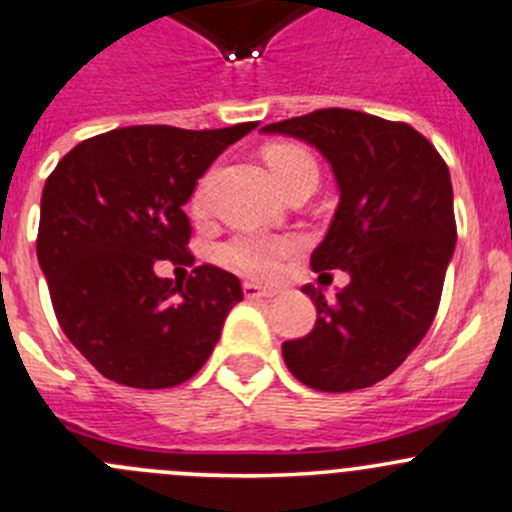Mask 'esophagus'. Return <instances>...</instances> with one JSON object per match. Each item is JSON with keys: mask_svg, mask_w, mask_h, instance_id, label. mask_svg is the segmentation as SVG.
I'll return each instance as SVG.
<instances>
[{"mask_svg": "<svg viewBox=\"0 0 512 512\" xmlns=\"http://www.w3.org/2000/svg\"><path fill=\"white\" fill-rule=\"evenodd\" d=\"M278 293H281L278 288H263V286H256V283H244V295L249 300L273 298V295H278Z\"/></svg>", "mask_w": 512, "mask_h": 512, "instance_id": "34e87169", "label": "esophagus"}]
</instances>
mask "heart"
<instances>
[{"label": "heart", "instance_id": "b5f03b06", "mask_svg": "<svg viewBox=\"0 0 512 512\" xmlns=\"http://www.w3.org/2000/svg\"><path fill=\"white\" fill-rule=\"evenodd\" d=\"M268 167H271L273 177L278 179V184H286L288 179L305 175H318V167L315 160L310 157L308 150L298 145H273L266 150ZM209 204V177H204L199 182V187L194 189L192 197V209L197 214L207 212ZM295 244L291 239H283V236H268V234H239L231 241H226L221 246V261L229 263L236 271L246 273V276L254 278H273L281 268V258L293 254Z\"/></svg>", "mask_w": 512, "mask_h": 512}]
</instances>
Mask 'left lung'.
I'll return each mask as SVG.
<instances>
[{
  "label": "left lung",
  "instance_id": "obj_1",
  "mask_svg": "<svg viewBox=\"0 0 512 512\" xmlns=\"http://www.w3.org/2000/svg\"><path fill=\"white\" fill-rule=\"evenodd\" d=\"M261 133L308 142L328 160L340 202L310 266L350 276L333 303L310 283L300 288L318 320L283 342V360L320 392L372 387L407 360L439 310L456 249L449 167L412 125L360 110H315Z\"/></svg>",
  "mask_w": 512,
  "mask_h": 512
}]
</instances>
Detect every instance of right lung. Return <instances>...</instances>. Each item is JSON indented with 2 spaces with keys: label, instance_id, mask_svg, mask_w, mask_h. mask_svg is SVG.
<instances>
[{
  "label": "right lung",
  "instance_id": "obj_1",
  "mask_svg": "<svg viewBox=\"0 0 512 512\" xmlns=\"http://www.w3.org/2000/svg\"><path fill=\"white\" fill-rule=\"evenodd\" d=\"M258 123L221 130L133 125L78 142L41 194L36 256L61 330L103 377L167 389L202 370L244 291L234 273L184 266V204L214 160Z\"/></svg>",
  "mask_w": 512,
  "mask_h": 512
}]
</instances>
